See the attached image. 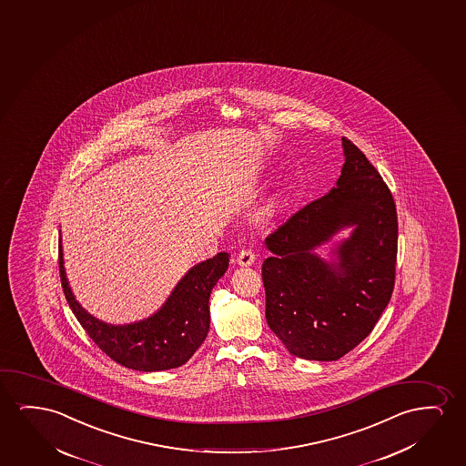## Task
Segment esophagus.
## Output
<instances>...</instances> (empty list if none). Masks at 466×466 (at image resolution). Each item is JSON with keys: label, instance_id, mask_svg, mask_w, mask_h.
<instances>
[{"label": "esophagus", "instance_id": "1", "mask_svg": "<svg viewBox=\"0 0 466 466\" xmlns=\"http://www.w3.org/2000/svg\"><path fill=\"white\" fill-rule=\"evenodd\" d=\"M256 252L252 249H243L238 252L237 262L241 267H249L252 263L256 262Z\"/></svg>", "mask_w": 466, "mask_h": 466}]
</instances>
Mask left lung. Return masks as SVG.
<instances>
[{"instance_id": "left-lung-1", "label": "left lung", "mask_w": 466, "mask_h": 466, "mask_svg": "<svg viewBox=\"0 0 466 466\" xmlns=\"http://www.w3.org/2000/svg\"><path fill=\"white\" fill-rule=\"evenodd\" d=\"M337 187L289 217L265 244L262 267L269 329L289 353L337 360L358 347L387 309L394 289L398 214L393 195L366 155L341 137ZM343 226L352 237L324 263L312 249Z\"/></svg>"}]
</instances>
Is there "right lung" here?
Segmentation results:
<instances>
[{
    "mask_svg": "<svg viewBox=\"0 0 466 466\" xmlns=\"http://www.w3.org/2000/svg\"><path fill=\"white\" fill-rule=\"evenodd\" d=\"M229 256L220 252L180 279L163 309L144 321L112 326L98 321L81 309L66 282L62 246H59V273L66 302L91 337L110 360L140 372H157L180 368L201 347L209 332V297L216 282L228 268Z\"/></svg>",
    "mask_w": 466,
    "mask_h": 466,
    "instance_id": "add662e5",
    "label": "right lung"
}]
</instances>
